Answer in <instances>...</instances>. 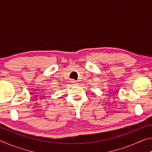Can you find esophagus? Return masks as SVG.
I'll use <instances>...</instances> for the list:
<instances>
[{
  "instance_id": "1",
  "label": "esophagus",
  "mask_w": 152,
  "mask_h": 152,
  "mask_svg": "<svg viewBox=\"0 0 152 152\" xmlns=\"http://www.w3.org/2000/svg\"><path fill=\"white\" fill-rule=\"evenodd\" d=\"M71 83H72L74 85H76V84H77V82L76 80H72Z\"/></svg>"
}]
</instances>
